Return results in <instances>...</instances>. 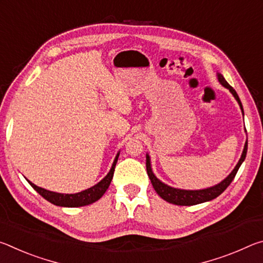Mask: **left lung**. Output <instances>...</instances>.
<instances>
[{
  "mask_svg": "<svg viewBox=\"0 0 263 263\" xmlns=\"http://www.w3.org/2000/svg\"><path fill=\"white\" fill-rule=\"evenodd\" d=\"M218 81H219L222 86H224L225 88H228L229 90L232 92V95L234 96V99L238 101L240 109H241L242 114H243L242 104H241V102H240L237 91H235L234 89L230 86L228 81L224 79V77H222V75L219 73H218ZM246 154H247V141H246V144H245L241 158H240L239 162L237 163V166H235L233 171L231 172V174L226 177L224 181H221L220 183L210 186V188L201 189V190L176 189V188H173V186H169L167 184L162 183V182L159 179H157V176L153 174L152 168H151V160H149L148 154H146V171H147V174L149 176L151 182H152L154 190L157 191V194L162 199H164V201L168 203L175 204V205H196V204L211 201V199L218 197V196H219L222 191L228 188V186L231 184V182L233 181L235 175H237L238 169L240 166H241V163L243 162L245 158H246Z\"/></svg>",
  "mask_w": 263,
  "mask_h": 263,
  "instance_id": "8db88e82",
  "label": "left lung"
}]
</instances>
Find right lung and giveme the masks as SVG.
<instances>
[{
    "label": "right lung",
    "instance_id": "right-lung-1",
    "mask_svg": "<svg viewBox=\"0 0 263 263\" xmlns=\"http://www.w3.org/2000/svg\"><path fill=\"white\" fill-rule=\"evenodd\" d=\"M118 157H119V153H117V155H116L115 161L112 163V166H111L110 172L108 173V175H106L103 180H101L99 183L95 184L94 186H91V188L83 190V191H81V193H78V194L53 193V191L41 188V186H37L35 184H33L32 182H30L29 180H28V182L39 195L43 196L46 201H48L52 204H54V205L66 206V208H78V206L89 205V204L99 201L102 196L104 195L106 189L109 188L111 180H112L115 167H116V163H117Z\"/></svg>",
    "mask_w": 263,
    "mask_h": 263
}]
</instances>
